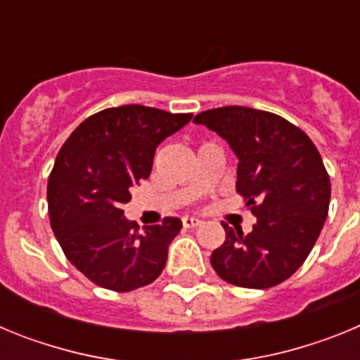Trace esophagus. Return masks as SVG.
Segmentation results:
<instances>
[{
	"label": "esophagus",
	"instance_id": "1",
	"mask_svg": "<svg viewBox=\"0 0 360 360\" xmlns=\"http://www.w3.org/2000/svg\"><path fill=\"white\" fill-rule=\"evenodd\" d=\"M182 224L186 229H195V227H198V225H202V219L193 218V216H184Z\"/></svg>",
	"mask_w": 360,
	"mask_h": 360
}]
</instances>
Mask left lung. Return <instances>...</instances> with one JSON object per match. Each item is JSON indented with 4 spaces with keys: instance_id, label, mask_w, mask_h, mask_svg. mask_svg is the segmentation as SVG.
I'll use <instances>...</instances> for the list:
<instances>
[{
    "instance_id": "obj_1",
    "label": "left lung",
    "mask_w": 360,
    "mask_h": 360,
    "mask_svg": "<svg viewBox=\"0 0 360 360\" xmlns=\"http://www.w3.org/2000/svg\"><path fill=\"white\" fill-rule=\"evenodd\" d=\"M229 142L238 157L236 191L257 218L249 234L225 229L211 254L224 281L270 288L290 278L314 249L330 205V176L310 136L287 119L245 106H224L195 117Z\"/></svg>"
}]
</instances>
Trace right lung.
<instances>
[{
    "instance_id": "1",
    "label": "right lung",
    "mask_w": 360,
    "mask_h": 360,
    "mask_svg": "<svg viewBox=\"0 0 360 360\" xmlns=\"http://www.w3.org/2000/svg\"><path fill=\"white\" fill-rule=\"evenodd\" d=\"M191 117L141 104L108 108L79 124L57 153L46 187L50 225L68 262L98 287L129 292L162 274L182 221L164 218L141 232L120 207L149 176L158 144Z\"/></svg>"
}]
</instances>
